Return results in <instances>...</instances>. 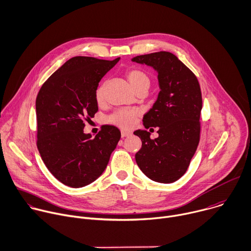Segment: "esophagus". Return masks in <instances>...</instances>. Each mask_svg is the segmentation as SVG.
<instances>
[{"mask_svg": "<svg viewBox=\"0 0 251 251\" xmlns=\"http://www.w3.org/2000/svg\"><path fill=\"white\" fill-rule=\"evenodd\" d=\"M121 134H122V137H126V136H129V135H130L129 132L125 131V130H122V131H121Z\"/></svg>", "mask_w": 251, "mask_h": 251, "instance_id": "esophagus-1", "label": "esophagus"}]
</instances>
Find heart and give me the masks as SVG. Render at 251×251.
I'll return each mask as SVG.
<instances>
[{
    "label": "heart",
    "instance_id": "heart-1",
    "mask_svg": "<svg viewBox=\"0 0 251 251\" xmlns=\"http://www.w3.org/2000/svg\"><path fill=\"white\" fill-rule=\"evenodd\" d=\"M126 76L133 88V90L137 93L139 91L147 90L150 84V79L148 74L139 69V68H131L128 69L126 73ZM105 97V84L100 85L95 91V100L97 103H102ZM138 111L135 109H121L114 112L109 118L108 122L114 126H117L123 129H130L133 127L137 122Z\"/></svg>",
    "mask_w": 251,
    "mask_h": 251
}]
</instances>
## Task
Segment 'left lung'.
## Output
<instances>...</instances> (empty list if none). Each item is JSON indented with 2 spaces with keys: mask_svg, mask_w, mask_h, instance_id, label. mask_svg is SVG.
Segmentation results:
<instances>
[{
  "mask_svg": "<svg viewBox=\"0 0 251 251\" xmlns=\"http://www.w3.org/2000/svg\"><path fill=\"white\" fill-rule=\"evenodd\" d=\"M132 61L152 66L158 72L160 92L143 117L145 128L158 126L159 136L136 130L142 142L135 161L149 179L172 183L187 171L201 135L202 93L196 75L173 53L159 51L139 55Z\"/></svg>",
  "mask_w": 251,
  "mask_h": 251,
  "instance_id": "left-lung-1",
  "label": "left lung"
}]
</instances>
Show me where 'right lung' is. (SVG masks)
Returning a JSON list of instances; mask_svg holds the SVG:
<instances>
[{"instance_id": "obj_1", "label": "right lung", "mask_w": 251, "mask_h": 251, "mask_svg": "<svg viewBox=\"0 0 251 251\" xmlns=\"http://www.w3.org/2000/svg\"><path fill=\"white\" fill-rule=\"evenodd\" d=\"M75 56L41 86L35 102L36 146L47 169L62 184L79 188L106 169L121 131L105 126L95 138L85 134V122L98 112L95 91L120 60Z\"/></svg>"}]
</instances>
